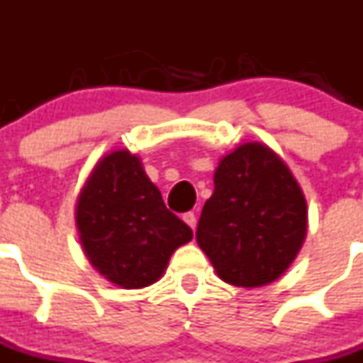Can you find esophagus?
Segmentation results:
<instances>
[{
    "label": "esophagus",
    "mask_w": 363,
    "mask_h": 363,
    "mask_svg": "<svg viewBox=\"0 0 363 363\" xmlns=\"http://www.w3.org/2000/svg\"><path fill=\"white\" fill-rule=\"evenodd\" d=\"M182 219H184V223L190 225V227L194 228V230H196V227H197V218H196V214H194V212H186V214L182 216Z\"/></svg>",
    "instance_id": "esophagus-1"
}]
</instances>
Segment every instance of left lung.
Returning a JSON list of instances; mask_svg holds the SVG:
<instances>
[{"label":"left lung","mask_w":363,"mask_h":363,"mask_svg":"<svg viewBox=\"0 0 363 363\" xmlns=\"http://www.w3.org/2000/svg\"><path fill=\"white\" fill-rule=\"evenodd\" d=\"M196 238L233 286L260 288L290 267L306 238V201L267 145L247 142L221 158Z\"/></svg>","instance_id":"obj_1"}]
</instances>
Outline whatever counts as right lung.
<instances>
[{
    "mask_svg": "<svg viewBox=\"0 0 363 363\" xmlns=\"http://www.w3.org/2000/svg\"><path fill=\"white\" fill-rule=\"evenodd\" d=\"M75 218L90 264L125 290L157 282L175 249L194 238L127 149L97 162L79 196Z\"/></svg>",
    "mask_w": 363,
    "mask_h": 363,
    "instance_id": "add662e5",
    "label": "right lung"
}]
</instances>
